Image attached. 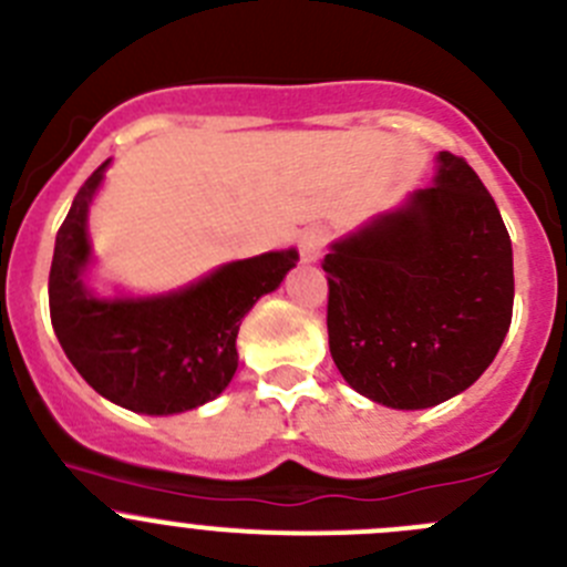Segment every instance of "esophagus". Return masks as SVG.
<instances>
[{
  "label": "esophagus",
  "mask_w": 567,
  "mask_h": 567,
  "mask_svg": "<svg viewBox=\"0 0 567 567\" xmlns=\"http://www.w3.org/2000/svg\"><path fill=\"white\" fill-rule=\"evenodd\" d=\"M300 258L306 264H317L322 258V247H326V230L322 228H306L298 239Z\"/></svg>",
  "instance_id": "esophagus-1"
}]
</instances>
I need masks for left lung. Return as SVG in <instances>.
Segmentation results:
<instances>
[{
  "mask_svg": "<svg viewBox=\"0 0 567 567\" xmlns=\"http://www.w3.org/2000/svg\"><path fill=\"white\" fill-rule=\"evenodd\" d=\"M328 344L342 379L390 409H429L476 384L512 322V241L462 158L440 153L409 192L328 247Z\"/></svg>",
  "mask_w": 567,
  "mask_h": 567,
  "instance_id": "8db88e82",
  "label": "left lung"
}]
</instances>
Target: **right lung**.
I'll return each mask as SVG.
<instances>
[{"mask_svg": "<svg viewBox=\"0 0 567 567\" xmlns=\"http://www.w3.org/2000/svg\"><path fill=\"white\" fill-rule=\"evenodd\" d=\"M111 158L83 183L55 236L50 315L63 353L85 384L138 414H181L214 401L239 368L236 333L258 298L275 292L298 250L219 264L158 295H100L89 284V208Z\"/></svg>", "mask_w": 567, "mask_h": 567, "instance_id": "right-lung-1", "label": "right lung"}]
</instances>
